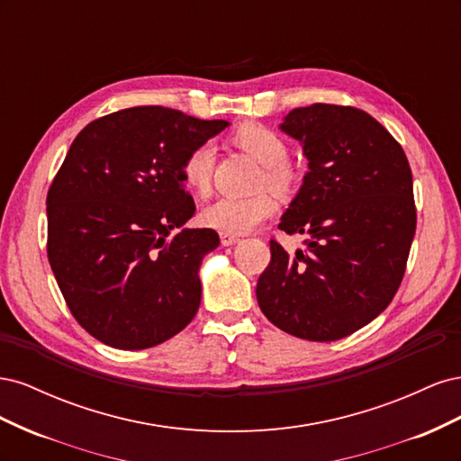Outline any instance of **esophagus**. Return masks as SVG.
I'll list each match as a JSON object with an SVG mask.
<instances>
[{
    "mask_svg": "<svg viewBox=\"0 0 461 461\" xmlns=\"http://www.w3.org/2000/svg\"><path fill=\"white\" fill-rule=\"evenodd\" d=\"M219 236H221V244H222V246H232V244H236V242L240 240L239 236H236V234H229V232H221Z\"/></svg>",
    "mask_w": 461,
    "mask_h": 461,
    "instance_id": "1",
    "label": "esophagus"
}]
</instances>
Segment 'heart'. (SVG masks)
Returning <instances> with one entry per match:
<instances>
[{
    "mask_svg": "<svg viewBox=\"0 0 461 461\" xmlns=\"http://www.w3.org/2000/svg\"><path fill=\"white\" fill-rule=\"evenodd\" d=\"M232 142L249 153L263 165L259 186H267L275 194H290L298 185V169L288 158V144L285 138L261 122H246L232 132ZM215 169V146L203 142L188 151L183 161V180L188 190L198 196H207L212 190ZM276 203L271 194L259 192L254 196H225L209 203L202 219L207 227L229 234H246L259 222L275 213Z\"/></svg>",
    "mask_w": 461,
    "mask_h": 461,
    "instance_id": "obj_1",
    "label": "heart"
}]
</instances>
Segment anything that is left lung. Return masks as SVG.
I'll use <instances>...</instances> for the list:
<instances>
[{
    "label": "left lung",
    "instance_id": "8db88e82",
    "mask_svg": "<svg viewBox=\"0 0 461 461\" xmlns=\"http://www.w3.org/2000/svg\"><path fill=\"white\" fill-rule=\"evenodd\" d=\"M281 129L302 142L310 173L278 229L308 240L294 256L269 242L256 296L275 327L332 342L371 323L402 283L417 222L411 169L394 136L357 107H298Z\"/></svg>",
    "mask_w": 461,
    "mask_h": 461
}]
</instances>
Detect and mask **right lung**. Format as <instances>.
Returning <instances> with one entry per match:
<instances>
[{"instance_id": "right-lung-1", "label": "right lung", "mask_w": 461, "mask_h": 461, "mask_svg": "<svg viewBox=\"0 0 461 461\" xmlns=\"http://www.w3.org/2000/svg\"><path fill=\"white\" fill-rule=\"evenodd\" d=\"M229 127L163 105L115 111L86 124L48 190V259L78 325L119 350H144L183 330L202 298L198 276L219 246L185 229L192 148Z\"/></svg>"}]
</instances>
